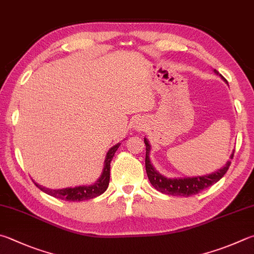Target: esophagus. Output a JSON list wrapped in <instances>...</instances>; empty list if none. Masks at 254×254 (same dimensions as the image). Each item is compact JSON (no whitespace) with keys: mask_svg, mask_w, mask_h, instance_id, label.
I'll list each match as a JSON object with an SVG mask.
<instances>
[{"mask_svg":"<svg viewBox=\"0 0 254 254\" xmlns=\"http://www.w3.org/2000/svg\"><path fill=\"white\" fill-rule=\"evenodd\" d=\"M134 128L136 131H143V128H144V122L141 121V120H137V121L134 122Z\"/></svg>","mask_w":254,"mask_h":254,"instance_id":"34e87169","label":"esophagus"}]
</instances>
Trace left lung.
<instances>
[{
    "instance_id": "1",
    "label": "left lung",
    "mask_w": 254,
    "mask_h": 254,
    "mask_svg": "<svg viewBox=\"0 0 254 254\" xmlns=\"http://www.w3.org/2000/svg\"><path fill=\"white\" fill-rule=\"evenodd\" d=\"M214 72L216 74H219V72L216 70H214ZM219 75L224 80V77L221 74ZM144 143H145V150H146L145 169H146L147 178H149L152 186H153L158 191L164 193V194L174 195V196H190V195L197 194V193L201 192L202 190H204V189L213 186L214 183L218 182L219 180L222 178L225 173H227V171L230 168V164H231V161H228L227 164H225L222 169H220L218 171H215L211 174L202 175V177L174 178V179L165 178L162 174H160L158 171H156V170L153 168V165L151 164V160L149 156L150 151H151V145L145 137H144ZM233 153L231 154V156H230L231 159H233Z\"/></svg>"
}]
</instances>
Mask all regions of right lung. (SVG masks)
Here are the masks:
<instances>
[{
    "mask_svg": "<svg viewBox=\"0 0 254 254\" xmlns=\"http://www.w3.org/2000/svg\"><path fill=\"white\" fill-rule=\"evenodd\" d=\"M120 145H121V143H118V144H115L108 151L107 156H105L102 174H101V177L94 184H91V186L75 187V188H65V189H61V190H52V189L39 186V184H36L35 182L34 184L40 189L41 191H43L44 193H47V194L51 196L57 197V199L72 201V202L93 199V197L99 196L107 191V189L109 187V182H110V168H111L110 167V164H111L114 153L117 152Z\"/></svg>",
    "mask_w": 254,
    "mask_h": 254,
    "instance_id": "1",
    "label": "right lung"
}]
</instances>
